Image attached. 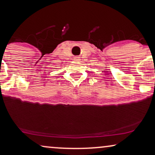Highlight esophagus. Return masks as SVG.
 I'll list each match as a JSON object with an SVG mask.
<instances>
[{"label":"esophagus","mask_w":155,"mask_h":155,"mask_svg":"<svg viewBox=\"0 0 155 155\" xmlns=\"http://www.w3.org/2000/svg\"><path fill=\"white\" fill-rule=\"evenodd\" d=\"M80 60V57H78V56H75V57H74V61H79Z\"/></svg>","instance_id":"esophagus-1"}]
</instances>
